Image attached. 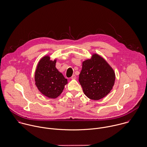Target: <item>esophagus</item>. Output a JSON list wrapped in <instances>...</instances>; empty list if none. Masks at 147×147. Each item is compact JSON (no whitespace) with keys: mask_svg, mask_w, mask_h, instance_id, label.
<instances>
[{"mask_svg":"<svg viewBox=\"0 0 147 147\" xmlns=\"http://www.w3.org/2000/svg\"><path fill=\"white\" fill-rule=\"evenodd\" d=\"M71 80H76V76L75 75H73L71 77Z\"/></svg>","mask_w":147,"mask_h":147,"instance_id":"1","label":"esophagus"}]
</instances>
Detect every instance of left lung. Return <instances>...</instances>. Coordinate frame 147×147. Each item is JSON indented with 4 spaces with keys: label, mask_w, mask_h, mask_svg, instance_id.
<instances>
[{
    "label": "left lung",
    "mask_w": 147,
    "mask_h": 147,
    "mask_svg": "<svg viewBox=\"0 0 147 147\" xmlns=\"http://www.w3.org/2000/svg\"><path fill=\"white\" fill-rule=\"evenodd\" d=\"M115 80L113 68L107 61L97 54L82 62L79 82L84 94L92 100H99L112 90Z\"/></svg>",
    "instance_id": "left-lung-1"
}]
</instances>
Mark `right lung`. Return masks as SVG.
<instances>
[{
	"instance_id": "obj_1",
	"label": "right lung",
	"mask_w": 147,
	"mask_h": 147,
	"mask_svg": "<svg viewBox=\"0 0 147 147\" xmlns=\"http://www.w3.org/2000/svg\"><path fill=\"white\" fill-rule=\"evenodd\" d=\"M50 59L46 56L40 60L35 71L34 81L44 95L55 99L62 93L67 80L56 67V59Z\"/></svg>"
}]
</instances>
